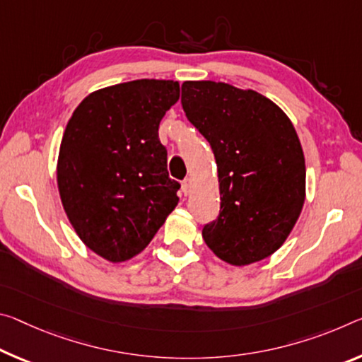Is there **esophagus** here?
I'll return each instance as SVG.
<instances>
[{
  "instance_id": "esophagus-1",
  "label": "esophagus",
  "mask_w": 362,
  "mask_h": 362,
  "mask_svg": "<svg viewBox=\"0 0 362 362\" xmlns=\"http://www.w3.org/2000/svg\"><path fill=\"white\" fill-rule=\"evenodd\" d=\"M192 187H193L192 179H185L182 182V193L185 194V197H188V194L192 193Z\"/></svg>"
}]
</instances>
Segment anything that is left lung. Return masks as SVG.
<instances>
[{
  "mask_svg": "<svg viewBox=\"0 0 362 362\" xmlns=\"http://www.w3.org/2000/svg\"><path fill=\"white\" fill-rule=\"evenodd\" d=\"M182 107L217 164L221 212L203 228L206 245L232 266L266 259L305 204V154L293 124L257 91L212 80L183 82Z\"/></svg>",
  "mask_w": 362,
  "mask_h": 362,
  "instance_id": "obj_1",
  "label": "left lung"
}]
</instances>
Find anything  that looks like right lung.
<instances>
[{
  "label": "right lung",
  "mask_w": 362,
  "mask_h": 362,
  "mask_svg": "<svg viewBox=\"0 0 362 362\" xmlns=\"http://www.w3.org/2000/svg\"><path fill=\"white\" fill-rule=\"evenodd\" d=\"M174 80L141 78L90 93L57 158V188L80 240L111 262L141 253L179 203L160 119L179 101Z\"/></svg>",
  "instance_id": "add662e5"
}]
</instances>
